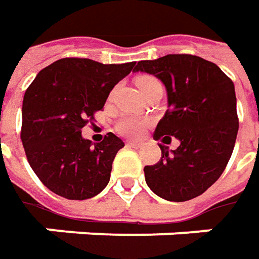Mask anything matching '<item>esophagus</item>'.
<instances>
[{
    "label": "esophagus",
    "mask_w": 259,
    "mask_h": 259,
    "mask_svg": "<svg viewBox=\"0 0 259 259\" xmlns=\"http://www.w3.org/2000/svg\"><path fill=\"white\" fill-rule=\"evenodd\" d=\"M126 145H128V147H131V148H140V147H141L140 143H135V141H128Z\"/></svg>",
    "instance_id": "obj_1"
}]
</instances>
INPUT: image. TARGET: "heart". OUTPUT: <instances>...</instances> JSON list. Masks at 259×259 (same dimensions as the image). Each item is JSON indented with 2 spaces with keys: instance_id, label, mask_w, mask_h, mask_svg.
I'll list each match as a JSON object with an SVG mask.
<instances>
[{
  "instance_id": "1",
  "label": "heart",
  "mask_w": 259,
  "mask_h": 259,
  "mask_svg": "<svg viewBox=\"0 0 259 259\" xmlns=\"http://www.w3.org/2000/svg\"><path fill=\"white\" fill-rule=\"evenodd\" d=\"M153 83H158V80H155L154 77H148V76H145V77H140V79L137 80V85H138V88H140V91H143V89H145L147 86L153 85ZM144 126L145 124L141 121V119L134 118V116H124L122 119H119V121H118V124H116V130H118V133H119V134L125 135V137L137 138V137H140V135L143 134Z\"/></svg>"
}]
</instances>
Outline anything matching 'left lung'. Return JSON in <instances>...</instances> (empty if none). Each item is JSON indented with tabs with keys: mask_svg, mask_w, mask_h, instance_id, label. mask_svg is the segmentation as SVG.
<instances>
[{
	"mask_svg": "<svg viewBox=\"0 0 259 259\" xmlns=\"http://www.w3.org/2000/svg\"><path fill=\"white\" fill-rule=\"evenodd\" d=\"M134 72L155 76L167 91L168 109L154 140L180 141L171 151L160 145L161 160L144 167L145 183L170 202L200 196L221 177L234 151L239 128L234 82L214 63L192 55L141 60Z\"/></svg>",
	"mask_w": 259,
	"mask_h": 259,
	"instance_id": "8db88e82",
	"label": "left lung"
}]
</instances>
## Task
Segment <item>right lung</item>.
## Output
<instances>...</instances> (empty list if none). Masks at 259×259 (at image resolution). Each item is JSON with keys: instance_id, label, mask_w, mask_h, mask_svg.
Here are the masks:
<instances>
[{"instance_id": "add662e5", "label": "right lung", "mask_w": 259, "mask_h": 259, "mask_svg": "<svg viewBox=\"0 0 259 259\" xmlns=\"http://www.w3.org/2000/svg\"><path fill=\"white\" fill-rule=\"evenodd\" d=\"M134 65L66 57L40 70L27 88L21 141L33 171L53 193L85 200L109 183L115 155L124 141L108 133L92 144L82 137V128Z\"/></svg>"}]
</instances>
